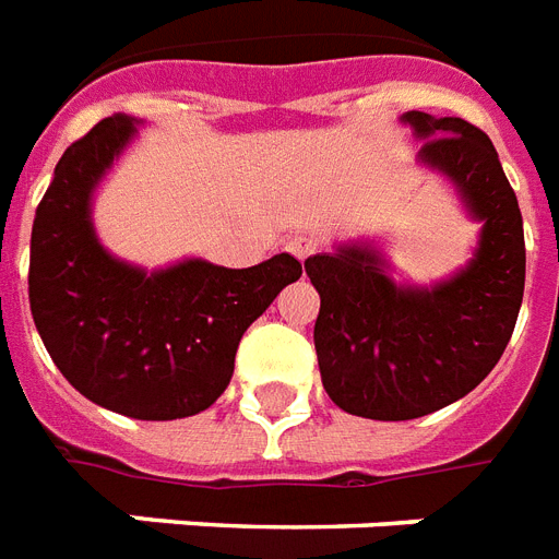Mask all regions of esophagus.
<instances>
[{"mask_svg": "<svg viewBox=\"0 0 559 559\" xmlns=\"http://www.w3.org/2000/svg\"><path fill=\"white\" fill-rule=\"evenodd\" d=\"M285 248H288L294 257L300 259V262H306V259L317 251V239H314V236H308V234H294V236H288Z\"/></svg>", "mask_w": 559, "mask_h": 559, "instance_id": "obj_1", "label": "esophagus"}]
</instances>
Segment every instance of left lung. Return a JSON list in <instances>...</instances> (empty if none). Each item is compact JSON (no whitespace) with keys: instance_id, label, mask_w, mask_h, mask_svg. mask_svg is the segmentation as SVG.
<instances>
[{"instance_id":"1","label":"left lung","mask_w":559,"mask_h":559,"mask_svg":"<svg viewBox=\"0 0 559 559\" xmlns=\"http://www.w3.org/2000/svg\"><path fill=\"white\" fill-rule=\"evenodd\" d=\"M401 123L481 230L471 262L432 285L395 283L372 242L306 259L320 294L314 349L325 392L374 421L421 418L476 390L506 352L525 292L522 213L490 138L427 111H404Z\"/></svg>"}]
</instances>
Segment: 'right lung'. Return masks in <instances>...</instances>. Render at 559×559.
Returning a JSON list of instances; mask_svg holds the SVG:
<instances>
[{
    "instance_id": "obj_1",
    "label": "right lung",
    "mask_w": 559,
    "mask_h": 559,
    "mask_svg": "<svg viewBox=\"0 0 559 559\" xmlns=\"http://www.w3.org/2000/svg\"><path fill=\"white\" fill-rule=\"evenodd\" d=\"M135 127L111 115L60 158L31 230L28 300L48 355L80 395L129 418L173 421L227 390L242 334L302 265L276 253L253 267L181 259L146 271L106 251L92 199Z\"/></svg>"
}]
</instances>
